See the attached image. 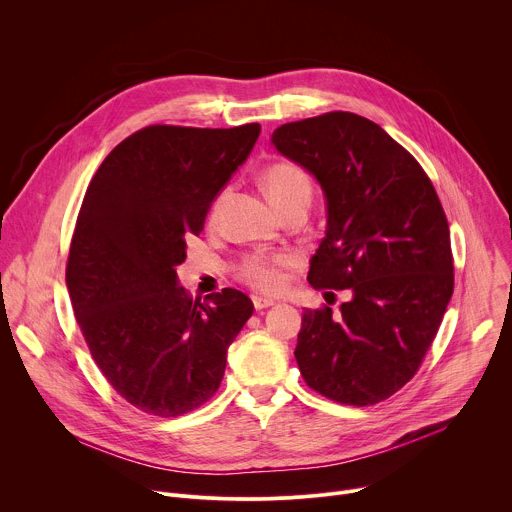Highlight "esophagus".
Wrapping results in <instances>:
<instances>
[{
	"mask_svg": "<svg viewBox=\"0 0 512 512\" xmlns=\"http://www.w3.org/2000/svg\"><path fill=\"white\" fill-rule=\"evenodd\" d=\"M273 304H275V302L269 300V298H261V296H255V298H253L255 310H265V308H271Z\"/></svg>",
	"mask_w": 512,
	"mask_h": 512,
	"instance_id": "obj_1",
	"label": "esophagus"
}]
</instances>
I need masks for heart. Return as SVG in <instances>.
<instances>
[{"instance_id": "obj_1", "label": "heart", "mask_w": 512, "mask_h": 512, "mask_svg": "<svg viewBox=\"0 0 512 512\" xmlns=\"http://www.w3.org/2000/svg\"><path fill=\"white\" fill-rule=\"evenodd\" d=\"M261 182L269 200L279 210H283L285 206H289L291 202H296L300 198H310V192H312L306 172L291 162L271 164L263 172ZM221 204H223V194L218 196L210 206V214H208L210 221H214L218 216ZM291 263H294V257L287 253H271V255L253 253L239 263L237 275L253 289L265 291V294H277V291L285 287V281H287L285 269L291 267Z\"/></svg>"}]
</instances>
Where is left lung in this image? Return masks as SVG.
<instances>
[{"mask_svg":"<svg viewBox=\"0 0 512 512\" xmlns=\"http://www.w3.org/2000/svg\"><path fill=\"white\" fill-rule=\"evenodd\" d=\"M279 154L316 176L328 227L310 263L316 289L350 302L304 310L296 360L310 389L342 405L389 399L421 367L454 294L450 227L419 162L348 111L285 123Z\"/></svg>","mask_w":512,"mask_h":512,"instance_id":"8db88e82","label":"left lung"}]
</instances>
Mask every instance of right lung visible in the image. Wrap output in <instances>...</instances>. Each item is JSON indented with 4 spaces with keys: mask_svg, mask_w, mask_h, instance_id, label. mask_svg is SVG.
<instances>
[{
    "mask_svg": "<svg viewBox=\"0 0 512 512\" xmlns=\"http://www.w3.org/2000/svg\"><path fill=\"white\" fill-rule=\"evenodd\" d=\"M259 131V123L143 127L103 160L85 192L66 263L68 296L97 367L143 413L178 417L206 403L253 314L233 287L194 302L176 265Z\"/></svg>",
    "mask_w": 512,
    "mask_h": 512,
    "instance_id": "add662e5",
    "label": "right lung"
}]
</instances>
